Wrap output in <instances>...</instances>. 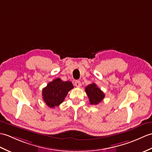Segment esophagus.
I'll return each instance as SVG.
<instances>
[{
  "label": "esophagus",
  "instance_id": "1",
  "mask_svg": "<svg viewBox=\"0 0 152 152\" xmlns=\"http://www.w3.org/2000/svg\"><path fill=\"white\" fill-rule=\"evenodd\" d=\"M75 86H76V87H80L81 86V82H80V81H79V80H76V82H75Z\"/></svg>",
  "mask_w": 152,
  "mask_h": 152
}]
</instances>
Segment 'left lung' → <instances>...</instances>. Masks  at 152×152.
Returning a JSON list of instances; mask_svg holds the SVG:
<instances>
[{
    "label": "left lung",
    "mask_w": 152,
    "mask_h": 152,
    "mask_svg": "<svg viewBox=\"0 0 152 152\" xmlns=\"http://www.w3.org/2000/svg\"><path fill=\"white\" fill-rule=\"evenodd\" d=\"M86 93L89 98L91 105H97L101 102L105 97L104 93L97 87L94 83H91L86 87Z\"/></svg>",
    "instance_id": "obj_1"
}]
</instances>
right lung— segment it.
Returning <instances> with one entry per match:
<instances>
[{
	"mask_svg": "<svg viewBox=\"0 0 152 152\" xmlns=\"http://www.w3.org/2000/svg\"><path fill=\"white\" fill-rule=\"evenodd\" d=\"M73 88L71 82H63L60 78H56L43 89V99L49 107L54 108L64 101L68 93Z\"/></svg>",
	"mask_w": 152,
	"mask_h": 152,
	"instance_id": "obj_1",
	"label": "right lung"
}]
</instances>
